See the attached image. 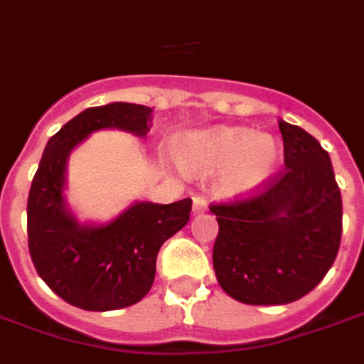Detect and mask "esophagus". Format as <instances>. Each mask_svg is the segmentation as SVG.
<instances>
[{
    "mask_svg": "<svg viewBox=\"0 0 364 364\" xmlns=\"http://www.w3.org/2000/svg\"><path fill=\"white\" fill-rule=\"evenodd\" d=\"M203 211H208V200L205 198H201V196H196L193 198V213H203Z\"/></svg>",
    "mask_w": 364,
    "mask_h": 364,
    "instance_id": "34e87169",
    "label": "esophagus"
}]
</instances>
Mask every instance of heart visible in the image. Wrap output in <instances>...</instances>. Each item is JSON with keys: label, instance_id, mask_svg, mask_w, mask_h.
<instances>
[{"label": "heart", "instance_id": "obj_1", "mask_svg": "<svg viewBox=\"0 0 364 364\" xmlns=\"http://www.w3.org/2000/svg\"><path fill=\"white\" fill-rule=\"evenodd\" d=\"M176 155L190 171H219V192L238 198L256 192L272 178L281 147L273 135L254 134L250 127H215L182 137Z\"/></svg>", "mask_w": 364, "mask_h": 364}]
</instances>
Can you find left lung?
<instances>
[{
  "mask_svg": "<svg viewBox=\"0 0 364 364\" xmlns=\"http://www.w3.org/2000/svg\"><path fill=\"white\" fill-rule=\"evenodd\" d=\"M285 168L244 200L209 205L219 223L213 267L244 304L299 301L323 279L341 242V192L328 151L279 120Z\"/></svg>",
  "mask_w": 364,
  "mask_h": 364,
  "instance_id": "obj_1",
  "label": "left lung"
}]
</instances>
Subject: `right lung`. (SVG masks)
I'll list each match as a JSON object with an SVG mask.
<instances>
[{"label": "right lung", "instance_id": "obj_1", "mask_svg": "<svg viewBox=\"0 0 364 364\" xmlns=\"http://www.w3.org/2000/svg\"><path fill=\"white\" fill-rule=\"evenodd\" d=\"M149 106L112 102L77 114L42 153L26 203L28 252L48 287L77 309L106 312L132 306L149 293L156 254L190 221L192 200L168 205L135 201L106 225H79L65 205L68 156L97 129L149 132Z\"/></svg>", "mask_w": 364, "mask_h": 364}]
</instances>
